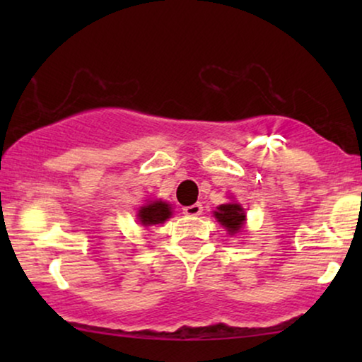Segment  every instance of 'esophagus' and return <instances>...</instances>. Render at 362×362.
Masks as SVG:
<instances>
[{"mask_svg":"<svg viewBox=\"0 0 362 362\" xmlns=\"http://www.w3.org/2000/svg\"><path fill=\"white\" fill-rule=\"evenodd\" d=\"M182 212H185L186 216L196 217V216H199L201 212H202V206L199 204V202H196V204H192V206H186V207H182Z\"/></svg>","mask_w":362,"mask_h":362,"instance_id":"1","label":"esophagus"}]
</instances>
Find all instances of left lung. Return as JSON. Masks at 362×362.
Returning <instances> with one entry per match:
<instances>
[{
	"instance_id": "1",
	"label": "left lung",
	"mask_w": 362,
	"mask_h": 362,
	"mask_svg": "<svg viewBox=\"0 0 362 362\" xmlns=\"http://www.w3.org/2000/svg\"><path fill=\"white\" fill-rule=\"evenodd\" d=\"M214 217L217 222H221V226L229 232L230 235H235L237 232L244 229L245 224V212L244 207L237 202H227V204H221L214 211Z\"/></svg>"
}]
</instances>
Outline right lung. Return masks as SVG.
<instances>
[{
  "label": "right lung",
  "mask_w": 362,
  "mask_h": 362,
  "mask_svg": "<svg viewBox=\"0 0 362 362\" xmlns=\"http://www.w3.org/2000/svg\"><path fill=\"white\" fill-rule=\"evenodd\" d=\"M173 216V211H171V204H168V202L158 199V201H151L148 202V204L141 206L140 209H138V222H140L141 226H156V224H163V222L170 219Z\"/></svg>",
  "instance_id": "obj_1"
}]
</instances>
